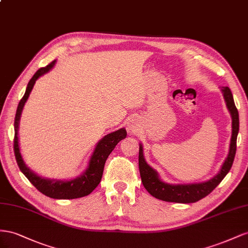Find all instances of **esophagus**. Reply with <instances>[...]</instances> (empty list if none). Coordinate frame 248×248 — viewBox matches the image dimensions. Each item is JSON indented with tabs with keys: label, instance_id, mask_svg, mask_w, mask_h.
Returning <instances> with one entry per match:
<instances>
[{
	"label": "esophagus",
	"instance_id": "1",
	"mask_svg": "<svg viewBox=\"0 0 248 248\" xmlns=\"http://www.w3.org/2000/svg\"><path fill=\"white\" fill-rule=\"evenodd\" d=\"M130 128H133V125H132V124H131V125H130Z\"/></svg>",
	"mask_w": 248,
	"mask_h": 248
}]
</instances>
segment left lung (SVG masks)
Returning a JSON list of instances; mask_svg holds the SVG:
<instances>
[{"label": "left lung", "instance_id": "left-lung-1", "mask_svg": "<svg viewBox=\"0 0 248 248\" xmlns=\"http://www.w3.org/2000/svg\"><path fill=\"white\" fill-rule=\"evenodd\" d=\"M224 100L226 102L228 109L232 115V138L230 144V152L226 157L224 163L220 169V171L215 175L213 179L208 182L199 184H189V185H170L162 182L159 179L157 171L148 165L143 158L142 145L139 146V171L141 181L144 188L148 191V193L154 197L164 202H181L190 203L199 202L200 200L206 197L213 191L220 182L224 179V176L231 170L232 162L235 159L237 150V136L239 133V114L235 106L234 97H232V91L229 87H221Z\"/></svg>", "mask_w": 248, "mask_h": 248}]
</instances>
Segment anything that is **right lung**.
Returning a JSON list of instances; mask_svg holds the SVG:
<instances>
[{
  "label": "right lung",
  "mask_w": 248,
  "mask_h": 248,
  "mask_svg": "<svg viewBox=\"0 0 248 248\" xmlns=\"http://www.w3.org/2000/svg\"><path fill=\"white\" fill-rule=\"evenodd\" d=\"M56 61H53L45 67L39 68L36 73L34 74L32 79L28 83V86L26 89V93L22 100L19 101L16 118H14V139H13V148H14V155H16V159L17 162V165L26 178L29 180L32 185L36 188L42 194H45L48 197L56 200H73V199H79V197L86 196L90 194L97 187L102 180V175L104 171L105 162L109 157L111 152L114 150L116 144L120 140H123L126 137V131L124 129H120L116 132H113L105 136L100 142L97 143L95 150L91 155L88 168L86 169L82 175L79 178H76L70 181H57V180H46L45 178H40V176L35 174L31 171L29 168L26 166L24 163V160L22 158V155L19 153V146H18V137H17V131H18V123L19 117L22 114V110L24 108V105L26 101L29 97V94L34 86L35 81L42 75L47 73L51 69Z\"/></svg>",
  "instance_id": "right-lung-1"
}]
</instances>
